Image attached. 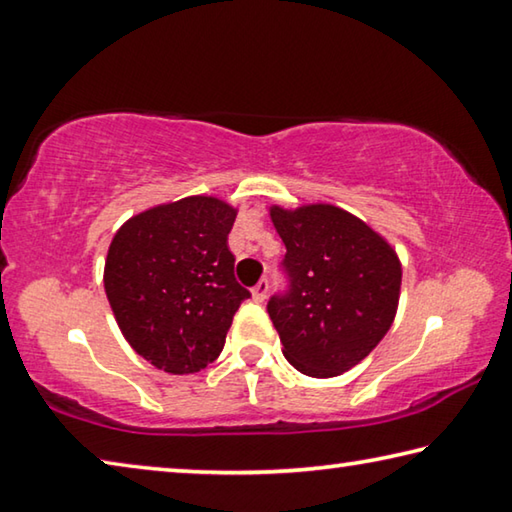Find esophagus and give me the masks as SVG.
<instances>
[{
  "label": "esophagus",
  "instance_id": "1",
  "mask_svg": "<svg viewBox=\"0 0 512 512\" xmlns=\"http://www.w3.org/2000/svg\"><path fill=\"white\" fill-rule=\"evenodd\" d=\"M268 296V280H259L253 287V300L264 302Z\"/></svg>",
  "mask_w": 512,
  "mask_h": 512
}]
</instances>
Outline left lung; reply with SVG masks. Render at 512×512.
Instances as JSON below:
<instances>
[{
  "mask_svg": "<svg viewBox=\"0 0 512 512\" xmlns=\"http://www.w3.org/2000/svg\"><path fill=\"white\" fill-rule=\"evenodd\" d=\"M287 246L289 289L268 300L284 357L302 375L336 377L363 361L393 325L402 264L388 241L336 205L271 207Z\"/></svg>",
  "mask_w": 512,
  "mask_h": 512,
  "instance_id": "left-lung-1",
  "label": "left lung"
}]
</instances>
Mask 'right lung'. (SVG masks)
Masks as SVG:
<instances>
[{
  "instance_id": "obj_1",
  "label": "right lung",
  "mask_w": 512,
  "mask_h": 512,
  "mask_svg": "<svg viewBox=\"0 0 512 512\" xmlns=\"http://www.w3.org/2000/svg\"><path fill=\"white\" fill-rule=\"evenodd\" d=\"M237 210L189 196L128 219L112 237L103 287L131 348L171 375L219 357L250 291L235 277L228 235Z\"/></svg>"
}]
</instances>
